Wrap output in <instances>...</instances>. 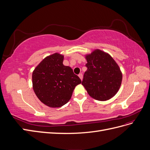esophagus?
Segmentation results:
<instances>
[{
  "label": "esophagus",
  "mask_w": 150,
  "mask_h": 150,
  "mask_svg": "<svg viewBox=\"0 0 150 150\" xmlns=\"http://www.w3.org/2000/svg\"><path fill=\"white\" fill-rule=\"evenodd\" d=\"M78 76H79V78H80L81 80H82V79H83V74H82V73H80Z\"/></svg>",
  "instance_id": "esophagus-1"
}]
</instances>
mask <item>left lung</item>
Wrapping results in <instances>:
<instances>
[{
  "label": "left lung",
  "instance_id": "left-lung-1",
  "mask_svg": "<svg viewBox=\"0 0 150 150\" xmlns=\"http://www.w3.org/2000/svg\"><path fill=\"white\" fill-rule=\"evenodd\" d=\"M88 68L82 84L90 96L99 101L111 99L118 91L122 73L115 60L108 54L95 50L86 56Z\"/></svg>",
  "mask_w": 150,
  "mask_h": 150
}]
</instances>
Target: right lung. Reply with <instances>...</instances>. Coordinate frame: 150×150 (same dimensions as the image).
<instances>
[{
  "mask_svg": "<svg viewBox=\"0 0 150 150\" xmlns=\"http://www.w3.org/2000/svg\"><path fill=\"white\" fill-rule=\"evenodd\" d=\"M64 56L58 53L46 57L33 73V89L39 100L52 108L64 105L81 80L69 66L63 65Z\"/></svg>",
  "mask_w": 150,
  "mask_h": 150,
  "instance_id": "add662e5",
  "label": "right lung"
}]
</instances>
